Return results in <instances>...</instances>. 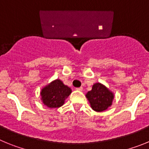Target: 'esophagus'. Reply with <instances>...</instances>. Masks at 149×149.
<instances>
[{"mask_svg": "<svg viewBox=\"0 0 149 149\" xmlns=\"http://www.w3.org/2000/svg\"><path fill=\"white\" fill-rule=\"evenodd\" d=\"M76 89L78 91H83V87H78V88H76Z\"/></svg>", "mask_w": 149, "mask_h": 149, "instance_id": "esophagus-1", "label": "esophagus"}]
</instances>
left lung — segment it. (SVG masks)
<instances>
[{
    "label": "left lung",
    "instance_id": "1",
    "mask_svg": "<svg viewBox=\"0 0 149 149\" xmlns=\"http://www.w3.org/2000/svg\"><path fill=\"white\" fill-rule=\"evenodd\" d=\"M86 97L93 110L102 112L111 106L114 94L102 84L95 83L93 84L92 90L86 93Z\"/></svg>",
    "mask_w": 149,
    "mask_h": 149
}]
</instances>
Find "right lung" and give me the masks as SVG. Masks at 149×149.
Returning a JSON list of instances; mask_svg holds the SVG:
<instances>
[{
  "mask_svg": "<svg viewBox=\"0 0 149 149\" xmlns=\"http://www.w3.org/2000/svg\"><path fill=\"white\" fill-rule=\"evenodd\" d=\"M72 93V89L56 79L43 87L40 92L41 100L48 108H58L65 103V100Z\"/></svg>",
  "mask_w": 149,
  "mask_h": 149,
  "instance_id": "obj_1",
  "label": "right lung"
}]
</instances>
